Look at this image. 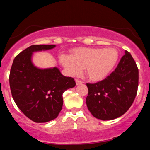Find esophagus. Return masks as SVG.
Instances as JSON below:
<instances>
[{
    "mask_svg": "<svg viewBox=\"0 0 150 150\" xmlns=\"http://www.w3.org/2000/svg\"><path fill=\"white\" fill-rule=\"evenodd\" d=\"M83 81H81V80H79V79H76V85H79V84H82Z\"/></svg>",
    "mask_w": 150,
    "mask_h": 150,
    "instance_id": "34e87169",
    "label": "esophagus"
}]
</instances>
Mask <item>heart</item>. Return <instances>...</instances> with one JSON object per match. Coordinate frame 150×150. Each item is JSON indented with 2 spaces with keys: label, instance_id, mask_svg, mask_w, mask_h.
I'll use <instances>...</instances> for the list:
<instances>
[{
  "label": "heart",
  "instance_id": "b5f03b06",
  "mask_svg": "<svg viewBox=\"0 0 150 150\" xmlns=\"http://www.w3.org/2000/svg\"><path fill=\"white\" fill-rule=\"evenodd\" d=\"M119 54L115 49L79 47L74 49L71 55L61 54L59 60L71 76H78L85 69L87 76L92 81H100L109 74Z\"/></svg>",
  "mask_w": 150,
  "mask_h": 150
}]
</instances>
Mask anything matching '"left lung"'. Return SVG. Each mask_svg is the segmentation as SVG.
Returning <instances> with one entry per match:
<instances>
[{
    "label": "left lung",
    "instance_id": "obj_1",
    "mask_svg": "<svg viewBox=\"0 0 150 150\" xmlns=\"http://www.w3.org/2000/svg\"><path fill=\"white\" fill-rule=\"evenodd\" d=\"M115 70L102 81L87 83L86 103L93 117L112 120L122 116L133 103L139 85V69L127 51Z\"/></svg>",
    "mask_w": 150,
    "mask_h": 150
}]
</instances>
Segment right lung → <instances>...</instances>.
<instances>
[{
    "instance_id": "1",
    "label": "right lung",
    "mask_w": 150,
    "mask_h": 150,
    "mask_svg": "<svg viewBox=\"0 0 150 150\" xmlns=\"http://www.w3.org/2000/svg\"><path fill=\"white\" fill-rule=\"evenodd\" d=\"M55 45H32L17 55L9 75L14 102L35 122L55 119L63 107V93L75 87L74 79L65 76L57 67L38 69L32 63L33 53L52 50Z\"/></svg>"
}]
</instances>
